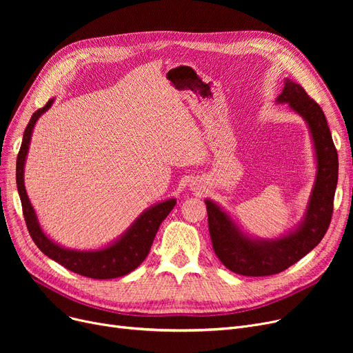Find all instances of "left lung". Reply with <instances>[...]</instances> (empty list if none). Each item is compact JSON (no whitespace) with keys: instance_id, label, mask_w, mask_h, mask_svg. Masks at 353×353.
Segmentation results:
<instances>
[{"instance_id":"left-lung-1","label":"left lung","mask_w":353,"mask_h":353,"mask_svg":"<svg viewBox=\"0 0 353 353\" xmlns=\"http://www.w3.org/2000/svg\"><path fill=\"white\" fill-rule=\"evenodd\" d=\"M277 101L289 103L309 124L318 160L316 181L302 225L277 240L245 236L223 210L206 200L213 250L229 270L242 276H270L286 270L319 245L332 220L339 163L325 113L301 84L290 80H286Z\"/></svg>"}]
</instances>
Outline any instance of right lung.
<instances>
[{"instance_id":"1","label":"right lung","mask_w":353,"mask_h":353,"mask_svg":"<svg viewBox=\"0 0 353 353\" xmlns=\"http://www.w3.org/2000/svg\"><path fill=\"white\" fill-rule=\"evenodd\" d=\"M52 101L54 100H48V103L43 108L37 110L31 116L30 123L26 127L20 152H18L17 156V189L18 193H20L23 214L30 236L34 240L37 248L44 254H47L52 261L74 273L91 277V279H114V277L124 276L140 266V263L147 257L161 221L172 212L176 205V200H165L145 210L120 240L103 250L77 252L64 249L51 242L43 233L39 220H37V216L24 188L23 176L26 156L28 152L34 124L44 111L50 108Z\"/></svg>"}]
</instances>
